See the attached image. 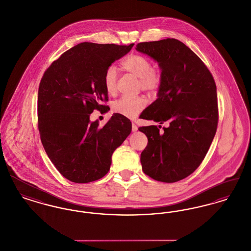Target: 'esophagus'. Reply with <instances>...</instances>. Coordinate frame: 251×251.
I'll return each mask as SVG.
<instances>
[{
  "mask_svg": "<svg viewBox=\"0 0 251 251\" xmlns=\"http://www.w3.org/2000/svg\"><path fill=\"white\" fill-rule=\"evenodd\" d=\"M131 130H132V131H136L138 130V128H137L136 124H135V123H133V122H132V124H131Z\"/></svg>",
  "mask_w": 251,
  "mask_h": 251,
  "instance_id": "1",
  "label": "esophagus"
}]
</instances>
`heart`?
Returning a JSON list of instances; mask_svg holds the SVG:
<instances>
[{
  "label": "heart",
  "mask_w": 251,
  "mask_h": 251,
  "mask_svg": "<svg viewBox=\"0 0 251 251\" xmlns=\"http://www.w3.org/2000/svg\"><path fill=\"white\" fill-rule=\"evenodd\" d=\"M121 68L125 72L131 73L139 79L140 86L143 90L156 92L162 84V74L159 71L152 69V64L143 55L132 54L123 60ZM117 69L110 66L104 73L103 84L108 94L113 95L117 90ZM146 106V100L143 97L128 98L122 97L113 102L112 109L115 113L124 117L132 118L139 114Z\"/></svg>",
  "instance_id": "obj_1"
}]
</instances>
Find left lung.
<instances>
[{
	"mask_svg": "<svg viewBox=\"0 0 251 251\" xmlns=\"http://www.w3.org/2000/svg\"><path fill=\"white\" fill-rule=\"evenodd\" d=\"M135 49L156 61L162 74L158 98L142 119L169 122L164 132L154 125L138 129L148 137L140 157L142 169L156 180L175 182L200 167L215 137V80L191 49L175 38L138 43Z\"/></svg>",
	"mask_w": 251,
	"mask_h": 251,
	"instance_id": "1",
	"label": "left lung"
}]
</instances>
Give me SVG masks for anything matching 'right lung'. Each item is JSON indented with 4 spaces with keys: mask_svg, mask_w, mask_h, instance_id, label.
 <instances>
[{
    "mask_svg": "<svg viewBox=\"0 0 251 251\" xmlns=\"http://www.w3.org/2000/svg\"><path fill=\"white\" fill-rule=\"evenodd\" d=\"M133 45L78 44L52 62L41 79L37 98L41 142L54 167L72 182L105 176L113 152L131 133V121L122 115H113L102 128L89 117L94 109H105L100 102L108 100L106 70Z\"/></svg>",
    "mask_w": 251,
    "mask_h": 251,
    "instance_id": "add662e5",
    "label": "right lung"
}]
</instances>
